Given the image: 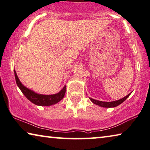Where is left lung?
<instances>
[{"instance_id": "left-lung-1", "label": "left lung", "mask_w": 150, "mask_h": 150, "mask_svg": "<svg viewBox=\"0 0 150 150\" xmlns=\"http://www.w3.org/2000/svg\"><path fill=\"white\" fill-rule=\"evenodd\" d=\"M130 95V94H129L128 95H127L126 97H124L122 99L116 100V101H114V102H102V101H99V100H96L94 99H92V98H90V100L94 103V104L100 105V106L102 107H105V108H113V107H116L117 105H119L120 104H122V102H124L125 100H126L127 98L129 97V96Z\"/></svg>"}]
</instances>
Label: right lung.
<instances>
[{
	"instance_id": "1",
	"label": "right lung",
	"mask_w": 150,
	"mask_h": 150,
	"mask_svg": "<svg viewBox=\"0 0 150 150\" xmlns=\"http://www.w3.org/2000/svg\"><path fill=\"white\" fill-rule=\"evenodd\" d=\"M14 76H15V79L16 84L18 85L20 89L23 93V94L25 96L28 100H30L33 104L38 105H50L52 104H56L58 102H60L62 98L64 97L66 92V86L63 88V89L58 94L53 95H42L38 94L34 92L32 90H29L28 88L21 84L20 82L18 76L15 71H14Z\"/></svg>"
}]
</instances>
